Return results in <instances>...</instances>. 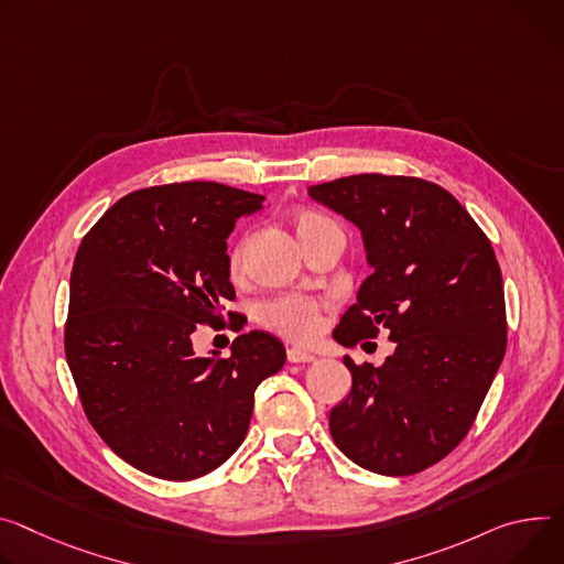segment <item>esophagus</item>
Returning <instances> with one entry per match:
<instances>
[{"mask_svg":"<svg viewBox=\"0 0 564 564\" xmlns=\"http://www.w3.org/2000/svg\"><path fill=\"white\" fill-rule=\"evenodd\" d=\"M288 362L301 365V362H315V355L303 348H288Z\"/></svg>","mask_w":564,"mask_h":564,"instance_id":"1","label":"esophagus"}]
</instances>
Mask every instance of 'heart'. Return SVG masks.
<instances>
[{
	"label": "heart",
	"mask_w": 564,
	"mask_h": 564,
	"mask_svg": "<svg viewBox=\"0 0 564 564\" xmlns=\"http://www.w3.org/2000/svg\"><path fill=\"white\" fill-rule=\"evenodd\" d=\"M292 227L305 247L311 251L322 238H326L333 231H339V227L326 218L324 214L315 209H294L290 214ZM251 236H240L234 247L229 249L227 270L234 281L242 279L245 274V259L249 249ZM261 322L272 333L292 339V341H311L317 337L324 324V303L308 299V296H281L274 301H268L261 308Z\"/></svg>",
	"instance_id": "heart-1"
}]
</instances>
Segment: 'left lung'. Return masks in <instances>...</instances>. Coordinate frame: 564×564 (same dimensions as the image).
I'll return each instance as SVG.
<instances>
[{"mask_svg": "<svg viewBox=\"0 0 564 564\" xmlns=\"http://www.w3.org/2000/svg\"><path fill=\"white\" fill-rule=\"evenodd\" d=\"M362 229L367 276L333 337L344 346L389 330L384 365H355L330 412L335 445L365 470L406 477L470 432L506 352L501 270L488 236L434 182L362 173L308 188Z\"/></svg>", "mask_w": 564, "mask_h": 564, "instance_id": "left-lung-1", "label": "left lung"}]
</instances>
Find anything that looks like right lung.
Here are the masks:
<instances>
[{
  "mask_svg": "<svg viewBox=\"0 0 564 564\" xmlns=\"http://www.w3.org/2000/svg\"><path fill=\"white\" fill-rule=\"evenodd\" d=\"M263 199L218 182L141 188L76 251L67 365L91 427L145 475L191 481L225 464L247 434L256 387L285 365L283 344L263 330L238 335L223 360L191 341L197 324H225L236 299L227 238ZM227 315L238 333L245 324Z\"/></svg>",
  "mask_w": 564,
  "mask_h": 564,
  "instance_id": "add662e5",
  "label": "right lung"
}]
</instances>
